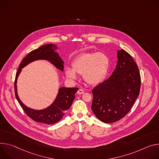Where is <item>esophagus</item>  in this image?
Masks as SVG:
<instances>
[{
    "instance_id": "34e87169",
    "label": "esophagus",
    "mask_w": 159,
    "mask_h": 159,
    "mask_svg": "<svg viewBox=\"0 0 159 159\" xmlns=\"http://www.w3.org/2000/svg\"><path fill=\"white\" fill-rule=\"evenodd\" d=\"M84 93V90H82V89H79V90H78V92H77V93H78V94H79V95L83 94Z\"/></svg>"
}]
</instances>
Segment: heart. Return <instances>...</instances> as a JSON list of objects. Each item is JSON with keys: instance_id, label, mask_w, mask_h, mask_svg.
Listing matches in <instances>:
<instances>
[{"instance_id": "b5f03b06", "label": "heart", "mask_w": 159, "mask_h": 159, "mask_svg": "<svg viewBox=\"0 0 159 159\" xmlns=\"http://www.w3.org/2000/svg\"><path fill=\"white\" fill-rule=\"evenodd\" d=\"M72 69H66V75L70 80H76V74L83 75L89 84L100 83L107 76L109 68L108 57L101 52L84 53L76 57L72 62Z\"/></svg>"}]
</instances>
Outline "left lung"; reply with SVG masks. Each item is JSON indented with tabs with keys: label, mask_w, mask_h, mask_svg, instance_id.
I'll use <instances>...</instances> for the list:
<instances>
[{
	"label": "left lung",
	"mask_w": 159,
	"mask_h": 159,
	"mask_svg": "<svg viewBox=\"0 0 159 159\" xmlns=\"http://www.w3.org/2000/svg\"><path fill=\"white\" fill-rule=\"evenodd\" d=\"M117 59L112 75L92 90V110L105 123H112L124 117L140 91L141 76L134 59L123 49L117 51Z\"/></svg>",
	"instance_id": "left-lung-1"
}]
</instances>
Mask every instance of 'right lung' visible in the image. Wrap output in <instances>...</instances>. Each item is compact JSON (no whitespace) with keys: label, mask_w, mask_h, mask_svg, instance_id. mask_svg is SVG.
<instances>
[{"label":"right lung","mask_w":159,"mask_h":159,"mask_svg":"<svg viewBox=\"0 0 159 159\" xmlns=\"http://www.w3.org/2000/svg\"><path fill=\"white\" fill-rule=\"evenodd\" d=\"M57 48V47L55 45L47 44L30 52L21 62L16 72L14 81L15 96L26 114L34 121L45 123L47 125L54 124L62 119L65 111L71 106L75 98V93L79 89L78 88H61L54 103L47 109L37 111L26 107L21 102L17 93L16 83L17 76L21 71V69L29 63L36 60H48L57 69L63 70L64 62L59 54L55 52Z\"/></svg>","instance_id":"add662e5"}]
</instances>
